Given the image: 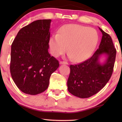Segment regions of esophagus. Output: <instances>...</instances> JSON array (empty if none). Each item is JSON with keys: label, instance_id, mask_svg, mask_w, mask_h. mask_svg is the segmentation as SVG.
<instances>
[{"label": "esophagus", "instance_id": "1", "mask_svg": "<svg viewBox=\"0 0 122 122\" xmlns=\"http://www.w3.org/2000/svg\"><path fill=\"white\" fill-rule=\"evenodd\" d=\"M59 64H66L68 65V63L66 62V61H61L59 62Z\"/></svg>", "mask_w": 122, "mask_h": 122}]
</instances>
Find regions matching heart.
Instances as JSON below:
<instances>
[{
  "label": "heart",
  "instance_id": "1",
  "mask_svg": "<svg viewBox=\"0 0 122 122\" xmlns=\"http://www.w3.org/2000/svg\"><path fill=\"white\" fill-rule=\"evenodd\" d=\"M99 35L96 29L76 24L63 25L58 34L49 39V46L53 55L58 56L66 49L68 56L75 61H84L96 49Z\"/></svg>",
  "mask_w": 122,
  "mask_h": 122
}]
</instances>
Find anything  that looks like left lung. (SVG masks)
Listing matches in <instances>:
<instances>
[{
  "instance_id": "obj_1",
  "label": "left lung",
  "mask_w": 122,
  "mask_h": 122,
  "mask_svg": "<svg viewBox=\"0 0 122 122\" xmlns=\"http://www.w3.org/2000/svg\"><path fill=\"white\" fill-rule=\"evenodd\" d=\"M99 29L102 33L99 48L84 62L70 66L68 90L77 97L86 98L96 94L106 86L112 74L116 49L111 36ZM102 55L106 56V59L101 63L100 58Z\"/></svg>"
}]
</instances>
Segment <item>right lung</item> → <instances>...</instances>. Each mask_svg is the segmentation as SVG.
<instances>
[{
  "instance_id": "obj_1",
  "label": "right lung",
  "mask_w": 122,
  "mask_h": 122,
  "mask_svg": "<svg viewBox=\"0 0 122 122\" xmlns=\"http://www.w3.org/2000/svg\"><path fill=\"white\" fill-rule=\"evenodd\" d=\"M51 20H37L21 28L11 44L10 70L23 93L36 95L47 89L59 61L48 52Z\"/></svg>"
}]
</instances>
